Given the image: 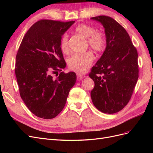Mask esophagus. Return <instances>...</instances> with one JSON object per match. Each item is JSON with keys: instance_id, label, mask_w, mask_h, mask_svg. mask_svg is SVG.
Here are the masks:
<instances>
[{"instance_id": "esophagus-1", "label": "esophagus", "mask_w": 153, "mask_h": 153, "mask_svg": "<svg viewBox=\"0 0 153 153\" xmlns=\"http://www.w3.org/2000/svg\"><path fill=\"white\" fill-rule=\"evenodd\" d=\"M85 77L84 75H82L81 73H77V80H81L83 78Z\"/></svg>"}]
</instances>
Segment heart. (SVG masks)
<instances>
[{
  "mask_svg": "<svg viewBox=\"0 0 153 153\" xmlns=\"http://www.w3.org/2000/svg\"><path fill=\"white\" fill-rule=\"evenodd\" d=\"M75 31L87 38V42L92 48L96 51H101L105 48L106 39L104 35L100 32H95L96 30L93 27L87 24H80L76 27ZM60 47L63 52L66 53L68 51V37L66 34L61 37ZM94 59V55L91 52L75 53L68 59V65L72 71L84 73L91 66Z\"/></svg>",
  "mask_w": 153,
  "mask_h": 153,
  "instance_id": "b5f03b06",
  "label": "heart"
}]
</instances>
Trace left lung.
Masks as SVG:
<instances>
[{
  "instance_id": "obj_1",
  "label": "left lung",
  "mask_w": 153,
  "mask_h": 153,
  "mask_svg": "<svg viewBox=\"0 0 153 153\" xmlns=\"http://www.w3.org/2000/svg\"><path fill=\"white\" fill-rule=\"evenodd\" d=\"M105 29L106 48L92 68L94 82L91 92L96 108L105 114L121 110L130 100L138 78V53L124 27L106 16L91 18Z\"/></svg>"
}]
</instances>
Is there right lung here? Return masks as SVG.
Here are the masks:
<instances>
[{
    "mask_svg": "<svg viewBox=\"0 0 153 153\" xmlns=\"http://www.w3.org/2000/svg\"><path fill=\"white\" fill-rule=\"evenodd\" d=\"M75 21L41 20L22 39L16 57L15 74L22 99L30 112L45 119L55 117L66 103L76 80L66 66L60 41ZM59 71V75L56 73ZM56 74L57 78L53 75Z\"/></svg>",
    "mask_w": 153,
    "mask_h": 153,
    "instance_id": "obj_1",
    "label": "right lung"
}]
</instances>
